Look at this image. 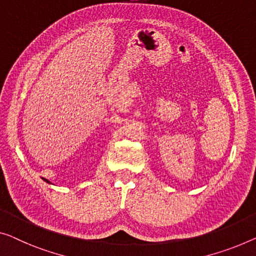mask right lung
I'll list each match as a JSON object with an SVG mask.
<instances>
[{
  "instance_id": "right-lung-1",
  "label": "right lung",
  "mask_w": 256,
  "mask_h": 256,
  "mask_svg": "<svg viewBox=\"0 0 256 256\" xmlns=\"http://www.w3.org/2000/svg\"><path fill=\"white\" fill-rule=\"evenodd\" d=\"M46 182H48V180H46Z\"/></svg>"
}]
</instances>
